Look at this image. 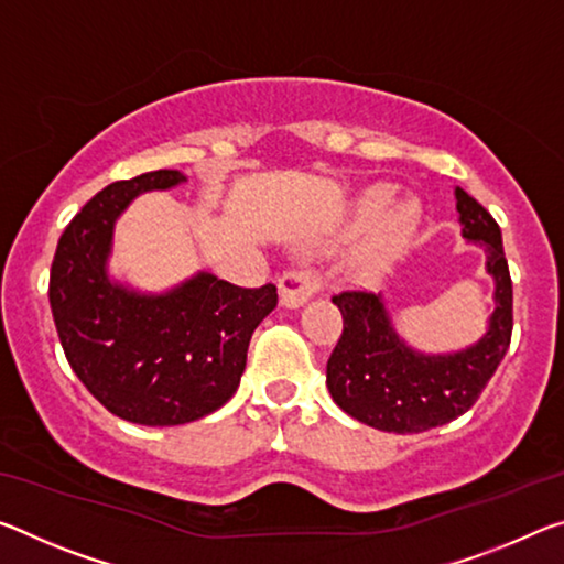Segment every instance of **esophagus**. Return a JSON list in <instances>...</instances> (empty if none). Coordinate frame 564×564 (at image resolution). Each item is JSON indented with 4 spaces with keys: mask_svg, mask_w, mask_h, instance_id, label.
<instances>
[{
    "mask_svg": "<svg viewBox=\"0 0 564 564\" xmlns=\"http://www.w3.org/2000/svg\"><path fill=\"white\" fill-rule=\"evenodd\" d=\"M321 275L308 268H291L279 279L281 303L285 308H299L308 299H314L321 289Z\"/></svg>",
    "mask_w": 564,
    "mask_h": 564,
    "instance_id": "34e87169",
    "label": "esophagus"
}]
</instances>
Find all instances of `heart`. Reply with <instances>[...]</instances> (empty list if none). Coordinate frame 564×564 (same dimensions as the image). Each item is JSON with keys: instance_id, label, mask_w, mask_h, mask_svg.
<instances>
[{"instance_id": "obj_1", "label": "heart", "mask_w": 564, "mask_h": 564, "mask_svg": "<svg viewBox=\"0 0 564 564\" xmlns=\"http://www.w3.org/2000/svg\"><path fill=\"white\" fill-rule=\"evenodd\" d=\"M419 218H422L419 203H394V187L389 183L366 187L361 198L356 200L351 223H348L351 236L366 234L364 243L356 250V263L361 271H373V268L387 263L414 236Z\"/></svg>"}]
</instances>
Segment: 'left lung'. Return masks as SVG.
<instances>
[{"label": "left lung", "instance_id": "obj_1", "mask_svg": "<svg viewBox=\"0 0 564 564\" xmlns=\"http://www.w3.org/2000/svg\"><path fill=\"white\" fill-rule=\"evenodd\" d=\"M462 236L487 253L495 279V314L487 334L462 351L424 354L397 334L381 293L341 291L334 301L344 334L326 364V387L348 416L381 432L419 434L475 406L512 341V279L502 230L481 205L457 187Z\"/></svg>", "mask_w": 564, "mask_h": 564}]
</instances>
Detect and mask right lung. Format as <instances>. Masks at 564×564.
<instances>
[{"label":"right lung","instance_id":"obj_1","mask_svg":"<svg viewBox=\"0 0 564 564\" xmlns=\"http://www.w3.org/2000/svg\"><path fill=\"white\" fill-rule=\"evenodd\" d=\"M155 170L107 185L59 236L50 306L77 379L115 416L177 426L213 414L236 394L256 326L279 303L273 283L240 289L213 273L165 293H140L107 275L115 220L148 191L183 183Z\"/></svg>","mask_w":564,"mask_h":564}]
</instances>
